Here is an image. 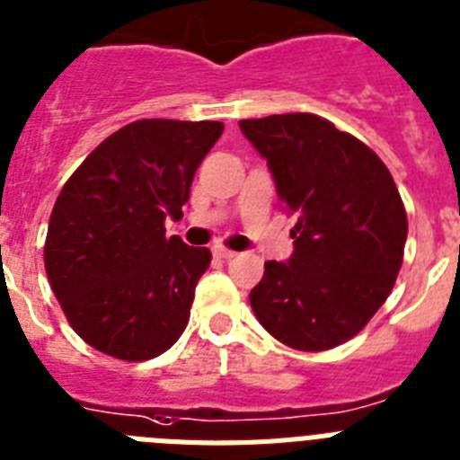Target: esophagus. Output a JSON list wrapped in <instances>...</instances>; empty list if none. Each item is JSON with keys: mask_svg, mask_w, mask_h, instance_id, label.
I'll return each mask as SVG.
<instances>
[{"mask_svg": "<svg viewBox=\"0 0 460 460\" xmlns=\"http://www.w3.org/2000/svg\"><path fill=\"white\" fill-rule=\"evenodd\" d=\"M213 254L219 259H234L235 257L234 250H229V247H225V245H215Z\"/></svg>", "mask_w": 460, "mask_h": 460, "instance_id": "34e87169", "label": "esophagus"}]
</instances>
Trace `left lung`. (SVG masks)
<instances>
[{
  "instance_id": "left-lung-1",
  "label": "left lung",
  "mask_w": 460,
  "mask_h": 460,
  "mask_svg": "<svg viewBox=\"0 0 460 460\" xmlns=\"http://www.w3.org/2000/svg\"><path fill=\"white\" fill-rule=\"evenodd\" d=\"M269 164L279 203L298 217L294 252L263 263L250 291L259 324L279 342L324 351L358 333L394 289L407 215L385 162L313 113L241 119Z\"/></svg>"
}]
</instances>
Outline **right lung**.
<instances>
[{
	"label": "right lung",
	"instance_id": "add662e5",
	"mask_svg": "<svg viewBox=\"0 0 460 460\" xmlns=\"http://www.w3.org/2000/svg\"><path fill=\"white\" fill-rule=\"evenodd\" d=\"M222 131L208 119H136L99 143L59 191L43 261L69 324L94 349L147 361L185 331L210 250L166 238L164 222L182 217Z\"/></svg>",
	"mask_w": 460,
	"mask_h": 460
}]
</instances>
